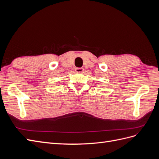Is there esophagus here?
Masks as SVG:
<instances>
[{"label": "esophagus", "instance_id": "obj_1", "mask_svg": "<svg viewBox=\"0 0 159 159\" xmlns=\"http://www.w3.org/2000/svg\"><path fill=\"white\" fill-rule=\"evenodd\" d=\"M84 70V68H75V71L77 72V73H81V72H83Z\"/></svg>", "mask_w": 159, "mask_h": 159}]
</instances>
